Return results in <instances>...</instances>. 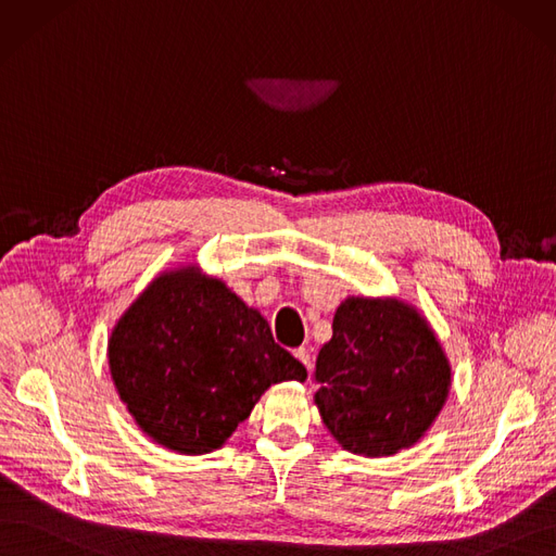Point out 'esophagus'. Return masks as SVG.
<instances>
[{
    "instance_id": "1",
    "label": "esophagus",
    "mask_w": 556,
    "mask_h": 556,
    "mask_svg": "<svg viewBox=\"0 0 556 556\" xmlns=\"http://www.w3.org/2000/svg\"><path fill=\"white\" fill-rule=\"evenodd\" d=\"M302 364H304V368L306 371H312V366H314V357H312V351L309 348H298V351L293 353Z\"/></svg>"
}]
</instances>
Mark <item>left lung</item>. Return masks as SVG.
<instances>
[{
  "label": "left lung",
  "instance_id": "8db88e82",
  "mask_svg": "<svg viewBox=\"0 0 556 556\" xmlns=\"http://www.w3.org/2000/svg\"><path fill=\"white\" fill-rule=\"evenodd\" d=\"M448 364L426 320L396 300H345L316 359V405L339 444L392 456L415 444L448 394Z\"/></svg>",
  "mask_w": 556,
  "mask_h": 556
}]
</instances>
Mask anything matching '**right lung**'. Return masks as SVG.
<instances>
[{
	"label": "right lung",
	"instance_id": "1",
	"mask_svg": "<svg viewBox=\"0 0 556 556\" xmlns=\"http://www.w3.org/2000/svg\"><path fill=\"white\" fill-rule=\"evenodd\" d=\"M110 368L143 433L190 456L219 448L267 387L306 378L258 312L185 267L157 277L118 320Z\"/></svg>",
	"mask_w": 556,
	"mask_h": 556
}]
</instances>
